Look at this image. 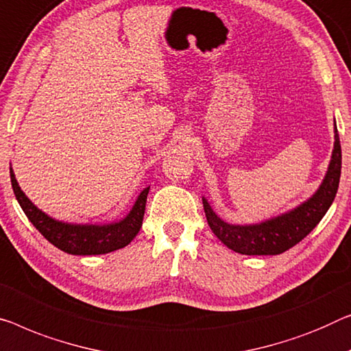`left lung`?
<instances>
[{
    "instance_id": "left-lung-1",
    "label": "left lung",
    "mask_w": 351,
    "mask_h": 351,
    "mask_svg": "<svg viewBox=\"0 0 351 351\" xmlns=\"http://www.w3.org/2000/svg\"><path fill=\"white\" fill-rule=\"evenodd\" d=\"M341 169V140H339L337 128L334 123L331 162H329L323 182L311 198H307L304 203L291 211L271 217L268 221L250 223V226H233V223L223 222L203 197L208 226L213 233L234 252L243 255H279L304 239L322 221L337 193Z\"/></svg>"
}]
</instances>
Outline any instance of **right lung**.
Returning <instances> with one entry per match:
<instances>
[{"instance_id":"obj_1","label":"right lung","mask_w":351,"mask_h":351,"mask_svg":"<svg viewBox=\"0 0 351 351\" xmlns=\"http://www.w3.org/2000/svg\"><path fill=\"white\" fill-rule=\"evenodd\" d=\"M10 182H12L15 198L29 222L39 230L47 241L71 255H101L125 247L142 228L146 197L149 192V187L140 192L132 209L121 221L94 226V223L61 222L47 216L20 189L12 169H10Z\"/></svg>"}]
</instances>
